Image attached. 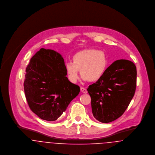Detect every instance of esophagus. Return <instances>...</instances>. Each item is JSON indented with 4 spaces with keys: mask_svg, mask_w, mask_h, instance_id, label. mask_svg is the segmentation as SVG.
<instances>
[{
    "mask_svg": "<svg viewBox=\"0 0 155 155\" xmlns=\"http://www.w3.org/2000/svg\"><path fill=\"white\" fill-rule=\"evenodd\" d=\"M81 91H82L83 93L87 94V93L88 92L87 90L85 88H84V87H81Z\"/></svg>",
    "mask_w": 155,
    "mask_h": 155,
    "instance_id": "34e87169",
    "label": "esophagus"
}]
</instances>
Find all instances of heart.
<instances>
[{
	"label": "heart",
	"mask_w": 155,
	"mask_h": 155,
	"mask_svg": "<svg viewBox=\"0 0 155 155\" xmlns=\"http://www.w3.org/2000/svg\"><path fill=\"white\" fill-rule=\"evenodd\" d=\"M72 62H67L65 69L68 80L76 83L79 79V70L84 80L91 82L99 81L108 66V57L105 52L90 48L80 51L72 57Z\"/></svg>",
	"instance_id": "obj_1"
}]
</instances>
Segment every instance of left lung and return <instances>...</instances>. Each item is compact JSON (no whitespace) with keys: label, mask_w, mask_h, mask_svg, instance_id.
Wrapping results in <instances>:
<instances>
[{"label":"left lung","mask_w":155,"mask_h":155,"mask_svg":"<svg viewBox=\"0 0 155 155\" xmlns=\"http://www.w3.org/2000/svg\"><path fill=\"white\" fill-rule=\"evenodd\" d=\"M137 69L132 61L116 60L107 68L103 77L89 85L94 117L103 123H109L121 116L134 95Z\"/></svg>","instance_id":"1"}]
</instances>
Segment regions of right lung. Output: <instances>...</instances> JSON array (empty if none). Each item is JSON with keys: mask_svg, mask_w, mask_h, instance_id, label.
Segmentation results:
<instances>
[{"mask_svg": "<svg viewBox=\"0 0 155 155\" xmlns=\"http://www.w3.org/2000/svg\"><path fill=\"white\" fill-rule=\"evenodd\" d=\"M64 61L57 52L41 48L26 67L24 89L31 110L41 119L56 120L79 93L66 77Z\"/></svg>", "mask_w": 155, "mask_h": 155, "instance_id": "1", "label": "right lung"}]
</instances>
